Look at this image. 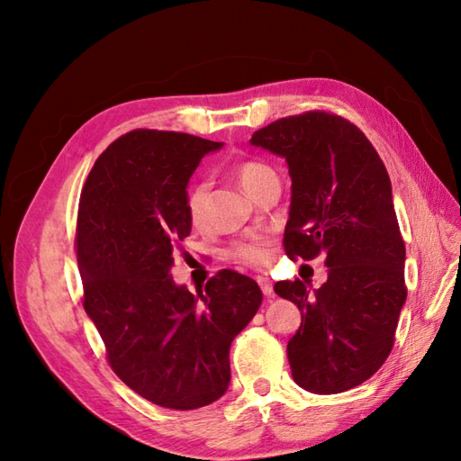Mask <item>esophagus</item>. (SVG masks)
I'll return each mask as SVG.
<instances>
[{
  "mask_svg": "<svg viewBox=\"0 0 461 461\" xmlns=\"http://www.w3.org/2000/svg\"><path fill=\"white\" fill-rule=\"evenodd\" d=\"M258 285H260L262 294H265V295L270 297L274 294V285H272V282L268 278H258Z\"/></svg>",
  "mask_w": 461,
  "mask_h": 461,
  "instance_id": "esophagus-1",
  "label": "esophagus"
}]
</instances>
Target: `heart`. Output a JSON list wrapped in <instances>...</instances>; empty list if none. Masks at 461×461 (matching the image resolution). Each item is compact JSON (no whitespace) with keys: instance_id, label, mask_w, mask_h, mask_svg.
Segmentation results:
<instances>
[{"instance_id":"b5f03b06","label":"heart","mask_w":461,"mask_h":461,"mask_svg":"<svg viewBox=\"0 0 461 461\" xmlns=\"http://www.w3.org/2000/svg\"><path fill=\"white\" fill-rule=\"evenodd\" d=\"M270 176H276L274 169L267 164L257 162V160H247V162H241L235 166V177H238V183L247 194H251L260 185V183ZM208 201H210V185L206 181L196 183V185H193L189 189L185 204H187L189 220L194 223V226H203V223H206ZM230 255L235 260H240V262H243V265H249V267H267L272 258L268 243L262 240L235 243L230 249Z\"/></svg>"}]
</instances>
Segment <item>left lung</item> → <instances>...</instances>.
Masks as SVG:
<instances>
[{
	"mask_svg": "<svg viewBox=\"0 0 461 461\" xmlns=\"http://www.w3.org/2000/svg\"><path fill=\"white\" fill-rule=\"evenodd\" d=\"M249 142L287 164V255L326 257L328 280L314 292L301 280L274 285L301 311L287 341L292 376L312 393L359 386L390 355L407 295L386 167L357 127L324 112L284 117Z\"/></svg>",
	"mask_w": 461,
	"mask_h": 461,
	"instance_id": "left-lung-1",
	"label": "left lung"
}]
</instances>
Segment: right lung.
Returning <instances> with one entry per match:
<instances>
[{
  "mask_svg": "<svg viewBox=\"0 0 461 461\" xmlns=\"http://www.w3.org/2000/svg\"><path fill=\"white\" fill-rule=\"evenodd\" d=\"M221 147L176 131H131L98 158L78 203L85 311L115 375L167 410H196L226 393L231 341L262 303L258 284L233 270L196 295L172 276L193 223L189 179Z\"/></svg>",
  "mask_w": 461,
  "mask_h": 461,
  "instance_id": "obj_1",
  "label": "right lung"
}]
</instances>
